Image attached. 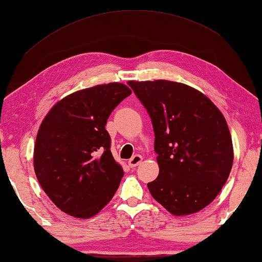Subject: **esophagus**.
Masks as SVG:
<instances>
[{"instance_id":"esophagus-1","label":"esophagus","mask_w":262,"mask_h":262,"mask_svg":"<svg viewBox=\"0 0 262 262\" xmlns=\"http://www.w3.org/2000/svg\"><path fill=\"white\" fill-rule=\"evenodd\" d=\"M142 160H143V158H142V155L136 154V155L132 156L130 160H128V166L134 168V167H136V166H138L139 164H141Z\"/></svg>"}]
</instances>
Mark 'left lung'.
Returning a JSON list of instances; mask_svg holds the SVG:
<instances>
[{
  "label": "left lung",
  "mask_w": 262,
  "mask_h": 262,
  "mask_svg": "<svg viewBox=\"0 0 262 262\" xmlns=\"http://www.w3.org/2000/svg\"><path fill=\"white\" fill-rule=\"evenodd\" d=\"M150 115L159 176L151 196L173 215H189L218 196L233 164L232 138L218 107L201 91L171 80H130Z\"/></svg>",
  "instance_id": "left-lung-1"
}]
</instances>
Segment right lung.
I'll return each instance as SVG.
<instances>
[{
	"instance_id": "obj_1",
	"label": "right lung",
	"mask_w": 262,
	"mask_h": 262,
	"mask_svg": "<svg viewBox=\"0 0 262 262\" xmlns=\"http://www.w3.org/2000/svg\"><path fill=\"white\" fill-rule=\"evenodd\" d=\"M131 93L121 83L88 88L67 95L43 119L33 167L44 192L69 215H96L118 190L124 171L112 155L104 126Z\"/></svg>"
}]
</instances>
